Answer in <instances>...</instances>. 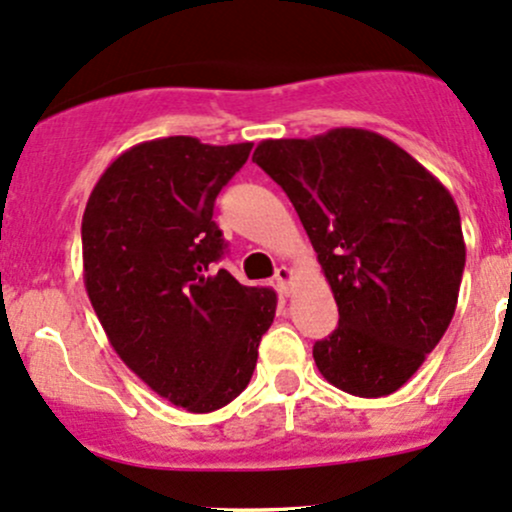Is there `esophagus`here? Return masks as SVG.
Wrapping results in <instances>:
<instances>
[{
    "label": "esophagus",
    "instance_id": "34e87169",
    "mask_svg": "<svg viewBox=\"0 0 512 512\" xmlns=\"http://www.w3.org/2000/svg\"><path fill=\"white\" fill-rule=\"evenodd\" d=\"M290 280H292V268L280 266L278 271H275V287H278L280 295H287V292H290Z\"/></svg>",
    "mask_w": 512,
    "mask_h": 512
}]
</instances>
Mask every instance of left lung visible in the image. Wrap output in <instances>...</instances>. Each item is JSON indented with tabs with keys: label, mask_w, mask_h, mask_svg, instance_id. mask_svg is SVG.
I'll list each match as a JSON object with an SVG mask.
<instances>
[{
	"label": "left lung",
	"mask_w": 512,
	"mask_h": 512,
	"mask_svg": "<svg viewBox=\"0 0 512 512\" xmlns=\"http://www.w3.org/2000/svg\"><path fill=\"white\" fill-rule=\"evenodd\" d=\"M254 162L295 205L338 304L314 343L324 380L365 399L404 387L457 307L467 249L450 191L363 128L263 140Z\"/></svg>",
	"instance_id": "left-lung-1"
}]
</instances>
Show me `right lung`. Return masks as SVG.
Returning a JSON list of instances; mask_svg holds the SVG:
<instances>
[{
  "instance_id": "right-lung-1",
  "label": "right lung",
  "mask_w": 512,
  "mask_h": 512,
  "mask_svg": "<svg viewBox=\"0 0 512 512\" xmlns=\"http://www.w3.org/2000/svg\"><path fill=\"white\" fill-rule=\"evenodd\" d=\"M251 147L176 135L125 149L82 217L84 285L113 350L152 392L191 413L244 392L278 304L271 287L215 271L227 246L212 220L215 198Z\"/></svg>"
}]
</instances>
